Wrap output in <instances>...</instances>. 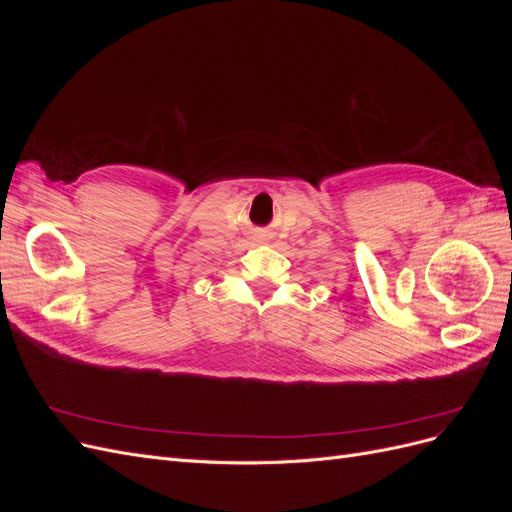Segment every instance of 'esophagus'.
<instances>
[{
    "mask_svg": "<svg viewBox=\"0 0 512 512\" xmlns=\"http://www.w3.org/2000/svg\"><path fill=\"white\" fill-rule=\"evenodd\" d=\"M258 241H262V237H258Z\"/></svg>",
    "mask_w": 512,
    "mask_h": 512,
    "instance_id": "esophagus-1",
    "label": "esophagus"
}]
</instances>
